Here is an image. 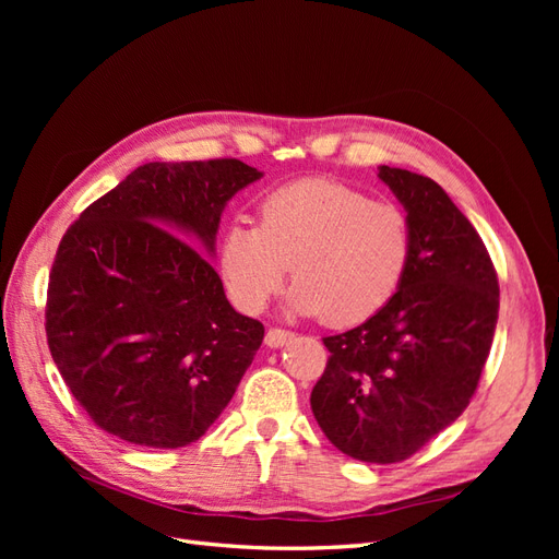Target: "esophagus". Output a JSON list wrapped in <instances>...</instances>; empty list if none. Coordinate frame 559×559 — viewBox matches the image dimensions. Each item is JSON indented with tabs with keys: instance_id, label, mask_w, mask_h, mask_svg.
<instances>
[{
	"instance_id": "34e87169",
	"label": "esophagus",
	"mask_w": 559,
	"mask_h": 559,
	"mask_svg": "<svg viewBox=\"0 0 559 559\" xmlns=\"http://www.w3.org/2000/svg\"><path fill=\"white\" fill-rule=\"evenodd\" d=\"M294 337V333H289V331H284V329H267V333H265V345L267 347H284L286 343H289Z\"/></svg>"
}]
</instances>
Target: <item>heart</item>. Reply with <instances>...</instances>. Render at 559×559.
Listing matches in <instances>:
<instances>
[{"instance_id":"obj_1","label":"heart","mask_w":559,"mask_h":559,"mask_svg":"<svg viewBox=\"0 0 559 559\" xmlns=\"http://www.w3.org/2000/svg\"><path fill=\"white\" fill-rule=\"evenodd\" d=\"M261 226L233 222L218 270L235 306L257 314L286 282L289 310L357 326L396 294L411 259L403 212L329 179L286 183L261 202Z\"/></svg>"}]
</instances>
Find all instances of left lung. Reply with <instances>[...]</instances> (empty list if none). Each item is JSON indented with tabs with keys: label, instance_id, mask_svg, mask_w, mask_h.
<instances>
[{
	"label": "left lung",
	"instance_id": "left-lung-1",
	"mask_svg": "<svg viewBox=\"0 0 559 559\" xmlns=\"http://www.w3.org/2000/svg\"><path fill=\"white\" fill-rule=\"evenodd\" d=\"M405 210L411 259L396 294L361 326L324 337L312 389L329 441L370 464L408 460L464 413L499 317V282L476 228L433 179L380 165Z\"/></svg>",
	"mask_w": 559,
	"mask_h": 559
}]
</instances>
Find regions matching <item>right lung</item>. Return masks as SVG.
<instances>
[{
    "mask_svg": "<svg viewBox=\"0 0 559 559\" xmlns=\"http://www.w3.org/2000/svg\"><path fill=\"white\" fill-rule=\"evenodd\" d=\"M261 177L235 158L146 163L64 233L46 335L99 429L183 448L230 403L263 324L235 312L210 259L228 200Z\"/></svg>",
    "mask_w": 559,
    "mask_h": 559,
    "instance_id": "obj_1",
    "label": "right lung"
}]
</instances>
